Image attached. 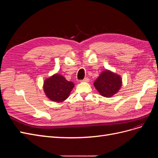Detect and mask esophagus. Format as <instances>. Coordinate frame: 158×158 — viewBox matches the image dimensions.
<instances>
[{
  "label": "esophagus",
  "instance_id": "esophagus-1",
  "mask_svg": "<svg viewBox=\"0 0 158 158\" xmlns=\"http://www.w3.org/2000/svg\"><path fill=\"white\" fill-rule=\"evenodd\" d=\"M89 81V78H85L84 79H83V80H80V82H88Z\"/></svg>",
  "mask_w": 158,
  "mask_h": 158
}]
</instances>
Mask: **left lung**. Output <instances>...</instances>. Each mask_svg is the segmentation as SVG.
<instances>
[{
	"instance_id": "obj_1",
	"label": "left lung",
	"mask_w": 158,
	"mask_h": 158,
	"mask_svg": "<svg viewBox=\"0 0 158 158\" xmlns=\"http://www.w3.org/2000/svg\"><path fill=\"white\" fill-rule=\"evenodd\" d=\"M121 76L109 70L102 72L94 82V85L99 94L106 98H111L118 92L122 87Z\"/></svg>"
}]
</instances>
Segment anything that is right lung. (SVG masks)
Masks as SVG:
<instances>
[{
	"label": "right lung",
	"instance_id": "right-lung-1",
	"mask_svg": "<svg viewBox=\"0 0 158 158\" xmlns=\"http://www.w3.org/2000/svg\"><path fill=\"white\" fill-rule=\"evenodd\" d=\"M74 84L66 80L64 76L56 73L46 78L44 82V91L47 98L57 103L64 102L67 99Z\"/></svg>",
	"mask_w": 158,
	"mask_h": 158
}]
</instances>
